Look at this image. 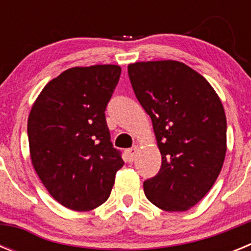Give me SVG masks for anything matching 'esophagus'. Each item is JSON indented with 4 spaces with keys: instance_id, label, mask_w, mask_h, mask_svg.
Here are the masks:
<instances>
[{
    "instance_id": "obj_1",
    "label": "esophagus",
    "mask_w": 251,
    "mask_h": 251,
    "mask_svg": "<svg viewBox=\"0 0 251 251\" xmlns=\"http://www.w3.org/2000/svg\"><path fill=\"white\" fill-rule=\"evenodd\" d=\"M136 154H137V147H132V148H129V150L126 151V157H127L128 162L134 161V158H136Z\"/></svg>"
}]
</instances>
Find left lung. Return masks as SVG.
I'll list each match as a JSON object with an SVG mask.
<instances>
[{"label": "left lung", "instance_id": "1", "mask_svg": "<svg viewBox=\"0 0 251 251\" xmlns=\"http://www.w3.org/2000/svg\"><path fill=\"white\" fill-rule=\"evenodd\" d=\"M128 75L152 119L162 156L158 174L143 183L148 200L165 211H186L210 191L226 153V117L202 75L174 60L134 63Z\"/></svg>", "mask_w": 251, "mask_h": 251}]
</instances>
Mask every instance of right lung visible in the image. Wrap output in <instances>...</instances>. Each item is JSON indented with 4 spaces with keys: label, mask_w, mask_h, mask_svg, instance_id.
<instances>
[{
    "label": "right lung",
    "mask_w": 251,
    "mask_h": 251,
    "mask_svg": "<svg viewBox=\"0 0 251 251\" xmlns=\"http://www.w3.org/2000/svg\"><path fill=\"white\" fill-rule=\"evenodd\" d=\"M118 65L72 68L52 79L27 121L31 161L49 194L75 211L105 202L124 165L105 109L119 81Z\"/></svg>",
    "instance_id": "1"
}]
</instances>
